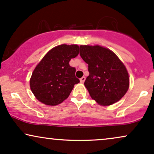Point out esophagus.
Instances as JSON below:
<instances>
[{
    "label": "esophagus",
    "instance_id": "1",
    "mask_svg": "<svg viewBox=\"0 0 154 154\" xmlns=\"http://www.w3.org/2000/svg\"><path fill=\"white\" fill-rule=\"evenodd\" d=\"M79 80H80V82L81 83H84V82L85 81V77H82V78H80V79H79Z\"/></svg>",
    "mask_w": 154,
    "mask_h": 154
}]
</instances>
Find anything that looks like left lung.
Wrapping results in <instances>:
<instances>
[{
  "label": "left lung",
  "instance_id": "8db88e82",
  "mask_svg": "<svg viewBox=\"0 0 154 154\" xmlns=\"http://www.w3.org/2000/svg\"><path fill=\"white\" fill-rule=\"evenodd\" d=\"M81 57L88 64L85 86L93 100L102 106L120 100L129 87L126 67L112 50L100 45L79 47Z\"/></svg>",
  "mask_w": 154,
  "mask_h": 154
}]
</instances>
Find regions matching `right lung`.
<instances>
[{
  "mask_svg": "<svg viewBox=\"0 0 154 154\" xmlns=\"http://www.w3.org/2000/svg\"><path fill=\"white\" fill-rule=\"evenodd\" d=\"M77 45H60L47 53L35 68L30 80V89L37 100L54 106L66 100L74 85L79 82L76 69L69 65L79 54Z\"/></svg>",
  "mask_w": 154,
  "mask_h": 154,
  "instance_id": "1",
  "label": "right lung"
}]
</instances>
